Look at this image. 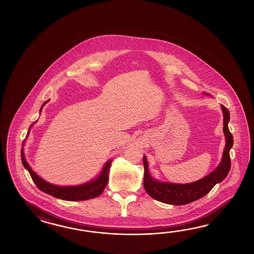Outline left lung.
Wrapping results in <instances>:
<instances>
[{
  "mask_svg": "<svg viewBox=\"0 0 254 254\" xmlns=\"http://www.w3.org/2000/svg\"><path fill=\"white\" fill-rule=\"evenodd\" d=\"M205 95H209L207 92ZM223 114V132L225 136V147L219 165L205 177L190 184H180L161 182L153 178L149 172V166L145 155H143L144 165V189L151 198L163 203L172 205H184L199 200L210 192L215 184H220L226 178L231 169L230 150L233 145V137L230 132L228 124L230 122V113L226 107L221 105Z\"/></svg>",
  "mask_w": 254,
  "mask_h": 254,
  "instance_id": "left-lung-1",
  "label": "left lung"
}]
</instances>
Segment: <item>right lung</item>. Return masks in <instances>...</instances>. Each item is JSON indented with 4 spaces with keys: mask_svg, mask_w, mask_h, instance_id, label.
Instances as JSON below:
<instances>
[{
    "mask_svg": "<svg viewBox=\"0 0 254 254\" xmlns=\"http://www.w3.org/2000/svg\"><path fill=\"white\" fill-rule=\"evenodd\" d=\"M49 100L44 102L40 109V114L42 113L43 106L48 103ZM36 123V122H35ZM33 123V125L30 126L29 131H28L27 136L30 132V129L33 127V125L35 124ZM25 140L22 142V146L25 144ZM21 157H22V162L24 168L27 170L31 177L33 179L34 184L39 189L41 190L43 192L47 193L49 195H52L55 198H58L61 200H70V201H76V200H90L92 198H96L99 195L102 194L104 188L108 184L109 180V169L111 166V163L113 162V159L108 160L103 165V169L101 173H99L97 177L92 179L91 181L86 182L84 184H79V185H73V186H59L55 184H50L47 181L43 180L42 177H40L37 173L33 171L29 163L26 162V159L24 157V150L23 147L21 151Z\"/></svg>",
    "mask_w": 254,
    "mask_h": 254,
    "instance_id": "1",
    "label": "right lung"
}]
</instances>
